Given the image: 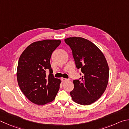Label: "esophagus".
Returning <instances> with one entry per match:
<instances>
[{
  "label": "esophagus",
  "mask_w": 129,
  "mask_h": 129,
  "mask_svg": "<svg viewBox=\"0 0 129 129\" xmlns=\"http://www.w3.org/2000/svg\"><path fill=\"white\" fill-rule=\"evenodd\" d=\"M61 81H62V82H65V81H68V79H66V78H61Z\"/></svg>",
  "instance_id": "obj_1"
}]
</instances>
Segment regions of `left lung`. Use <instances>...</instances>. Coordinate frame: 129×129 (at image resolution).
Returning <instances> with one entry per match:
<instances>
[{"label":"left lung","mask_w":129,"mask_h":129,"mask_svg":"<svg viewBox=\"0 0 129 129\" xmlns=\"http://www.w3.org/2000/svg\"><path fill=\"white\" fill-rule=\"evenodd\" d=\"M64 41L71 48L77 68L82 73L81 78L73 80L74 89L70 92L72 99L79 104L90 105L99 99L107 88V60L98 47L87 39L71 37Z\"/></svg>","instance_id":"8db88e82"}]
</instances>
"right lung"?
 I'll list each match as a JSON object with an SVG mask.
<instances>
[{
    "mask_svg": "<svg viewBox=\"0 0 129 129\" xmlns=\"http://www.w3.org/2000/svg\"><path fill=\"white\" fill-rule=\"evenodd\" d=\"M60 43V40L50 39L34 42L19 58L17 69L18 86L25 96L34 104L44 105L53 101L59 90L61 81L53 76L50 59Z\"/></svg>",
    "mask_w": 129,
    "mask_h": 129,
    "instance_id": "right-lung-1",
    "label": "right lung"
}]
</instances>
